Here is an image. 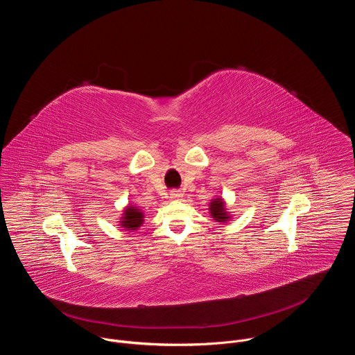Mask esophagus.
Here are the masks:
<instances>
[{"instance_id":"obj_1","label":"esophagus","mask_w":355,"mask_h":355,"mask_svg":"<svg viewBox=\"0 0 355 355\" xmlns=\"http://www.w3.org/2000/svg\"><path fill=\"white\" fill-rule=\"evenodd\" d=\"M171 196H173L174 199H182V193H181L180 191H173V192H171Z\"/></svg>"}]
</instances>
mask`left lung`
Masks as SVG:
<instances>
[{"instance_id": "obj_1", "label": "left lung", "mask_w": 355, "mask_h": 355, "mask_svg": "<svg viewBox=\"0 0 355 355\" xmlns=\"http://www.w3.org/2000/svg\"><path fill=\"white\" fill-rule=\"evenodd\" d=\"M209 214L211 216L220 223H226L232 219V214L226 208V202L222 196L214 198L209 204Z\"/></svg>"}]
</instances>
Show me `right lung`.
Here are the masks:
<instances>
[{"label":"right lung","instance_id":"add662e5","mask_svg":"<svg viewBox=\"0 0 355 355\" xmlns=\"http://www.w3.org/2000/svg\"><path fill=\"white\" fill-rule=\"evenodd\" d=\"M144 222V214L143 211L136 207V205H132L129 204L125 209H123V214H122V218L119 219V226L126 229V230H137Z\"/></svg>","mask_w":355,"mask_h":355}]
</instances>
